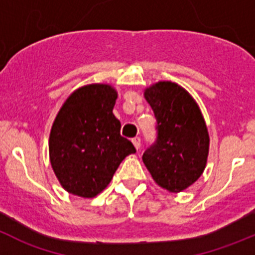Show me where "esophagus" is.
Listing matches in <instances>:
<instances>
[{
    "label": "esophagus",
    "mask_w": 255,
    "mask_h": 255,
    "mask_svg": "<svg viewBox=\"0 0 255 255\" xmlns=\"http://www.w3.org/2000/svg\"><path fill=\"white\" fill-rule=\"evenodd\" d=\"M132 141V144H134V146H135V149L136 150H139L140 149V144H141V142H140V137H134V139L131 140Z\"/></svg>",
    "instance_id": "obj_1"
}]
</instances>
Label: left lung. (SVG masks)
Listing matches in <instances>:
<instances>
[{
	"instance_id": "1",
	"label": "left lung",
	"mask_w": 255,
	"mask_h": 255,
	"mask_svg": "<svg viewBox=\"0 0 255 255\" xmlns=\"http://www.w3.org/2000/svg\"><path fill=\"white\" fill-rule=\"evenodd\" d=\"M157 121V139L142 161L155 183L170 193L193 185L204 171L209 134L200 108L180 85L159 81L144 90Z\"/></svg>"
}]
</instances>
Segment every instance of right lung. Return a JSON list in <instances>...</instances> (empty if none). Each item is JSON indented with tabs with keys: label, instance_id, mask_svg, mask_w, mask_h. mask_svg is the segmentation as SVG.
Listing matches in <instances>:
<instances>
[{
	"label": "right lung",
	"instance_id": "add662e5",
	"mask_svg": "<svg viewBox=\"0 0 255 255\" xmlns=\"http://www.w3.org/2000/svg\"><path fill=\"white\" fill-rule=\"evenodd\" d=\"M118 91L109 84L79 87L66 99L52 124L48 152L52 170L67 193L94 198L110 184L120 162L135 154L120 135L113 114Z\"/></svg>",
	"mask_w": 255,
	"mask_h": 255
}]
</instances>
